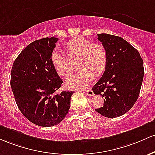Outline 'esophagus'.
I'll list each match as a JSON object with an SVG mask.
<instances>
[{
    "mask_svg": "<svg viewBox=\"0 0 155 155\" xmlns=\"http://www.w3.org/2000/svg\"><path fill=\"white\" fill-rule=\"evenodd\" d=\"M83 93L86 94L88 95V96H89V97L94 96V92H93V91H92L91 88H88V89H87L86 91H83Z\"/></svg>",
    "mask_w": 155,
    "mask_h": 155,
    "instance_id": "esophagus-1",
    "label": "esophagus"
}]
</instances>
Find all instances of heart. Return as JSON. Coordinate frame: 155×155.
<instances>
[{
	"mask_svg": "<svg viewBox=\"0 0 155 155\" xmlns=\"http://www.w3.org/2000/svg\"><path fill=\"white\" fill-rule=\"evenodd\" d=\"M67 56L54 52L51 61L55 72L61 78H68L73 71L72 62L78 61L81 72L69 78L65 86L69 89H82L89 86L94 77H99L105 72L107 66V53L103 45L92 43L81 36L73 38L64 46Z\"/></svg>",
	"mask_w": 155,
	"mask_h": 155,
	"instance_id": "obj_1",
	"label": "heart"
}]
</instances>
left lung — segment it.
Returning a JSON list of instances; mask_svg holds the SVG:
<instances>
[{"instance_id": "obj_1", "label": "left lung", "mask_w": 155, "mask_h": 155, "mask_svg": "<svg viewBox=\"0 0 155 155\" xmlns=\"http://www.w3.org/2000/svg\"><path fill=\"white\" fill-rule=\"evenodd\" d=\"M97 36L107 58L103 75L92 88L95 94L105 97L103 106L95 110L107 118L119 117L138 100L143 79V61L138 50L121 37L107 34Z\"/></svg>"}]
</instances>
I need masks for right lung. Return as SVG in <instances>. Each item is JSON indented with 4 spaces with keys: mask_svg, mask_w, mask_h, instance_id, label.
<instances>
[{
    "mask_svg": "<svg viewBox=\"0 0 155 155\" xmlns=\"http://www.w3.org/2000/svg\"><path fill=\"white\" fill-rule=\"evenodd\" d=\"M58 39L36 40L22 50L14 61L11 86L20 112L38 126L58 124L68 114L74 91L54 94L63 83L51 61Z\"/></svg>",
    "mask_w": 155,
    "mask_h": 155,
    "instance_id": "obj_1",
    "label": "right lung"
}]
</instances>
